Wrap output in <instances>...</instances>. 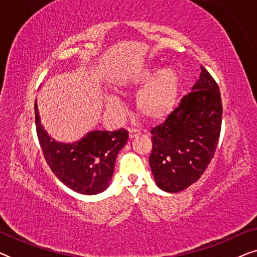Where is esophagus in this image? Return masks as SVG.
I'll list each match as a JSON object with an SVG mask.
<instances>
[{
	"label": "esophagus",
	"mask_w": 257,
	"mask_h": 257,
	"mask_svg": "<svg viewBox=\"0 0 257 257\" xmlns=\"http://www.w3.org/2000/svg\"><path fill=\"white\" fill-rule=\"evenodd\" d=\"M140 135H142V133H140V131H138V130H136V128H130L128 130V136H130V138H131V139L136 138V137H138Z\"/></svg>",
	"instance_id": "esophagus-1"
}]
</instances>
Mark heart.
Instances as JSON below:
<instances>
[{
    "label": "heart",
    "instance_id": "obj_1",
    "mask_svg": "<svg viewBox=\"0 0 257 257\" xmlns=\"http://www.w3.org/2000/svg\"><path fill=\"white\" fill-rule=\"evenodd\" d=\"M157 71V68L143 69L136 73L132 83L145 87L137 97V108L139 113L147 119H159L166 115L173 108L179 93V76L173 68H164ZM107 106L115 110L117 100L110 98Z\"/></svg>",
    "mask_w": 257,
    "mask_h": 257
}]
</instances>
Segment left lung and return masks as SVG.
I'll list each match as a JSON object with an SVG mask.
<instances>
[{
    "label": "left lung",
    "instance_id": "left-lung-1",
    "mask_svg": "<svg viewBox=\"0 0 257 257\" xmlns=\"http://www.w3.org/2000/svg\"><path fill=\"white\" fill-rule=\"evenodd\" d=\"M192 90L164 122L151 130V170L158 187L170 193L184 191L199 180L212 161L220 138V89L202 65Z\"/></svg>",
    "mask_w": 257,
    "mask_h": 257
}]
</instances>
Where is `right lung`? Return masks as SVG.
Wrapping results in <instances>:
<instances>
[{
    "mask_svg": "<svg viewBox=\"0 0 257 257\" xmlns=\"http://www.w3.org/2000/svg\"><path fill=\"white\" fill-rule=\"evenodd\" d=\"M35 121L44 159L63 184L86 195L98 194L108 187L115 158L127 143L126 130L93 131L75 144L56 143L41 125L36 101Z\"/></svg>",
    "mask_w": 257,
    "mask_h": 257,
    "instance_id": "obj_1",
    "label": "right lung"
}]
</instances>
